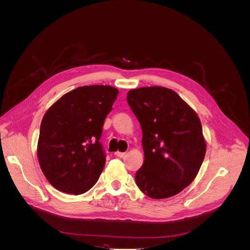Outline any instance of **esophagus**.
I'll return each instance as SVG.
<instances>
[{
	"label": "esophagus",
	"instance_id": "obj_1",
	"mask_svg": "<svg viewBox=\"0 0 250 250\" xmlns=\"http://www.w3.org/2000/svg\"><path fill=\"white\" fill-rule=\"evenodd\" d=\"M115 155L118 156V157H123L125 155V152H119V151H117V152L115 153Z\"/></svg>",
	"mask_w": 250,
	"mask_h": 250
}]
</instances>
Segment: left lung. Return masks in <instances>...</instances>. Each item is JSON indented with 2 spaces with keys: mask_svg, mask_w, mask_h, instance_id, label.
<instances>
[{
  "mask_svg": "<svg viewBox=\"0 0 250 250\" xmlns=\"http://www.w3.org/2000/svg\"><path fill=\"white\" fill-rule=\"evenodd\" d=\"M127 102L142 127L144 164L135 173L140 190L153 199L178 194L195 179L207 151L201 122L174 90H129Z\"/></svg>",
  "mask_w": 250,
  "mask_h": 250,
  "instance_id": "8db88e82",
  "label": "left lung"
}]
</instances>
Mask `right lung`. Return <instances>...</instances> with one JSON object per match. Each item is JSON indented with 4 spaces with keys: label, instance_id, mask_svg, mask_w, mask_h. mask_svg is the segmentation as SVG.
I'll list each match as a JSON object with an SVG mask.
<instances>
[{
    "label": "right lung",
    "instance_id": "right-lung-1",
    "mask_svg": "<svg viewBox=\"0 0 250 250\" xmlns=\"http://www.w3.org/2000/svg\"><path fill=\"white\" fill-rule=\"evenodd\" d=\"M119 90L109 85L80 86L44 113L37 158L49 183L66 194L92 188L105 165L102 127Z\"/></svg>",
    "mask_w": 250,
    "mask_h": 250
}]
</instances>
